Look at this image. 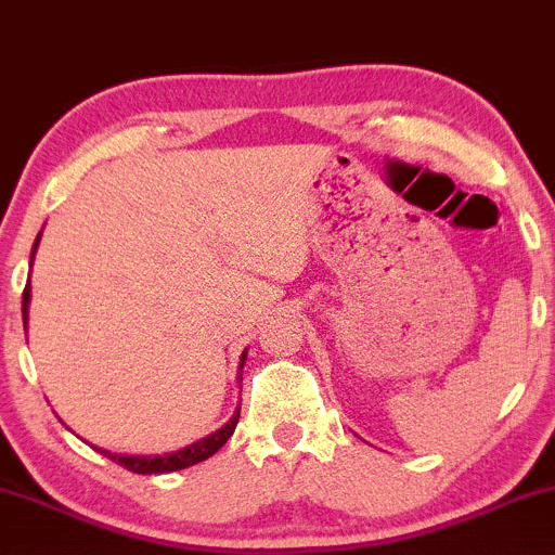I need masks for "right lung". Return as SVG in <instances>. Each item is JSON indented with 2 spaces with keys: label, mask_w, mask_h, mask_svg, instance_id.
I'll return each mask as SVG.
<instances>
[{
  "label": "right lung",
  "mask_w": 555,
  "mask_h": 555,
  "mask_svg": "<svg viewBox=\"0 0 555 555\" xmlns=\"http://www.w3.org/2000/svg\"><path fill=\"white\" fill-rule=\"evenodd\" d=\"M38 240H41V234H38ZM38 240H36V245H34V256H36ZM34 256H30V266H34ZM28 302H30V284H25V289H23V323H25V326H28ZM245 358H247V352H242V365H245ZM240 371H242V367H240ZM237 420H240V410L234 412V417L229 420L224 428H219L216 433H211V436L203 438V441L190 443L188 449L175 451V454H164V456H122V454H109V451H104V449H99V451L106 456V460L117 462L119 467L130 469V473H138V475L175 473V469L193 467V464L208 460V456H214L216 451H219L221 446H224L229 438H232L234 428H237Z\"/></svg>",
  "instance_id": "right-lung-1"
}]
</instances>
